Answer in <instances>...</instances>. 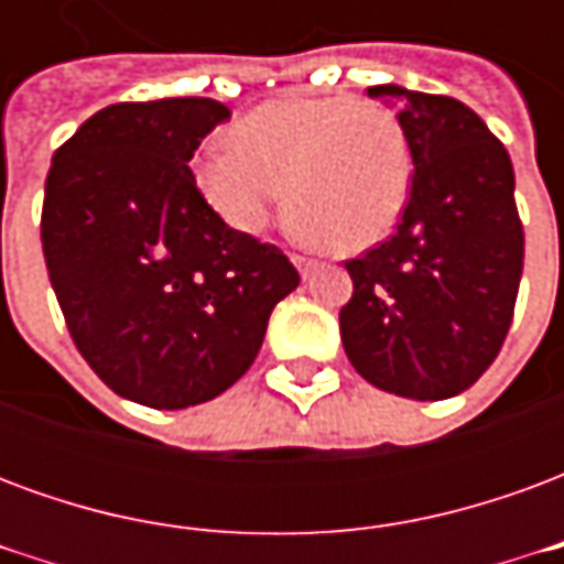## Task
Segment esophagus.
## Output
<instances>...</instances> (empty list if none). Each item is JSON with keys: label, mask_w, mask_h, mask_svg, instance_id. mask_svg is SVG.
I'll return each instance as SVG.
<instances>
[{"label": "esophagus", "mask_w": 564, "mask_h": 564, "mask_svg": "<svg viewBox=\"0 0 564 564\" xmlns=\"http://www.w3.org/2000/svg\"><path fill=\"white\" fill-rule=\"evenodd\" d=\"M293 262H295V269L302 271V274H307V271L317 265V259L305 257V253H293Z\"/></svg>", "instance_id": "34e87169"}]
</instances>
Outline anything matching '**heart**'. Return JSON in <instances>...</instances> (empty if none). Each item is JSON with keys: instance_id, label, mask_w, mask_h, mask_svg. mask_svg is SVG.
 I'll use <instances>...</instances> for the list:
<instances>
[{"instance_id": "obj_1", "label": "heart", "mask_w": 564, "mask_h": 564, "mask_svg": "<svg viewBox=\"0 0 564 564\" xmlns=\"http://www.w3.org/2000/svg\"><path fill=\"white\" fill-rule=\"evenodd\" d=\"M226 148L196 162L202 196L235 232L257 235L286 186V214L332 253L378 245L402 214L414 153L390 108L290 96L253 108Z\"/></svg>"}]
</instances>
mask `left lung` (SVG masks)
Listing matches in <instances>:
<instances>
[{"instance_id":"left-lung-1","label":"left lung","mask_w":564,"mask_h":564,"mask_svg":"<svg viewBox=\"0 0 564 564\" xmlns=\"http://www.w3.org/2000/svg\"><path fill=\"white\" fill-rule=\"evenodd\" d=\"M399 99L414 177L395 235L344 265L350 366L416 402L459 395L496 362L522 274V223L505 144L468 105L383 84Z\"/></svg>"}]
</instances>
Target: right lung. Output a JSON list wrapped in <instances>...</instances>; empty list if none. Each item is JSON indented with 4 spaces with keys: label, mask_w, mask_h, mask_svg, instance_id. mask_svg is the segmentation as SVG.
Returning a JSON list of instances; mask_svg holds the SVG:
<instances>
[{
    "label": "right lung",
    "mask_w": 564,
    "mask_h": 564,
    "mask_svg": "<svg viewBox=\"0 0 564 564\" xmlns=\"http://www.w3.org/2000/svg\"><path fill=\"white\" fill-rule=\"evenodd\" d=\"M223 120L229 108L198 96L108 105L44 181L42 250L68 335L105 387L156 411L229 390L299 286L281 247L226 226L186 165Z\"/></svg>",
    "instance_id": "right-lung-1"
}]
</instances>
